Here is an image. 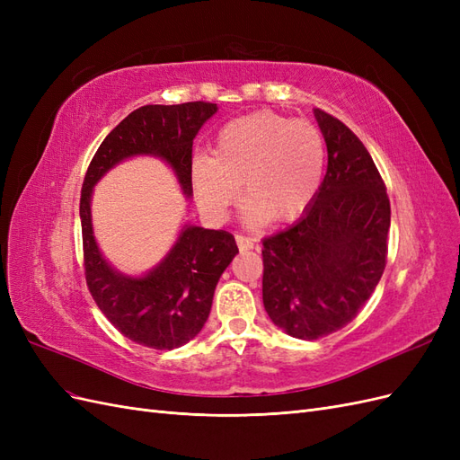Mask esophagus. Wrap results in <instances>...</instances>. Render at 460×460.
Here are the masks:
<instances>
[{"label": "esophagus", "mask_w": 460, "mask_h": 460, "mask_svg": "<svg viewBox=\"0 0 460 460\" xmlns=\"http://www.w3.org/2000/svg\"><path fill=\"white\" fill-rule=\"evenodd\" d=\"M235 243L240 249H253L255 242L252 238H245V235H235Z\"/></svg>", "instance_id": "1"}]
</instances>
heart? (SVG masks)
Segmentation results:
<instances>
[{"label":"heart","mask_w":460,"mask_h":460,"mask_svg":"<svg viewBox=\"0 0 460 460\" xmlns=\"http://www.w3.org/2000/svg\"><path fill=\"white\" fill-rule=\"evenodd\" d=\"M324 161V137L316 127L262 109L226 122L217 136L215 155L193 157L191 186L201 213L222 220L243 182L242 215L259 228L309 211L323 186Z\"/></svg>","instance_id":"1"}]
</instances>
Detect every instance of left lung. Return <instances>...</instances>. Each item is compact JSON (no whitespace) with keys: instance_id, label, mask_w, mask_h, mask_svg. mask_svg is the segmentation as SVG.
<instances>
[{"instance_id":"1","label":"left lung","mask_w":460,"mask_h":460,"mask_svg":"<svg viewBox=\"0 0 460 460\" xmlns=\"http://www.w3.org/2000/svg\"><path fill=\"white\" fill-rule=\"evenodd\" d=\"M328 169L311 208L262 240V303L291 338L318 340L363 309L385 269L392 208L363 142L314 109Z\"/></svg>"}]
</instances>
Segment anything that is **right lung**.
<instances>
[{
    "label": "right lung",
    "mask_w": 460,
    "mask_h": 460,
    "mask_svg": "<svg viewBox=\"0 0 460 460\" xmlns=\"http://www.w3.org/2000/svg\"><path fill=\"white\" fill-rule=\"evenodd\" d=\"M217 103L144 105L109 132L88 166L80 196L82 243L88 289L97 307L122 336L151 347L176 349L201 332L211 313L215 288L238 253L234 235L184 225L174 245L142 276L111 267L92 226L93 186L119 163L149 155L171 166L186 198H191V146Z\"/></svg>",
    "instance_id": "obj_1"
}]
</instances>
